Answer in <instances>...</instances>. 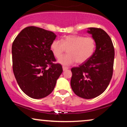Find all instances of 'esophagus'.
Returning <instances> with one entry per match:
<instances>
[{
	"instance_id": "34e87169",
	"label": "esophagus",
	"mask_w": 127,
	"mask_h": 127,
	"mask_svg": "<svg viewBox=\"0 0 127 127\" xmlns=\"http://www.w3.org/2000/svg\"><path fill=\"white\" fill-rule=\"evenodd\" d=\"M68 67H65V66H63V71H65L66 70L68 69Z\"/></svg>"
}]
</instances>
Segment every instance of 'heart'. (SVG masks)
Returning <instances> with one entry per match:
<instances>
[{
  "mask_svg": "<svg viewBox=\"0 0 127 127\" xmlns=\"http://www.w3.org/2000/svg\"><path fill=\"white\" fill-rule=\"evenodd\" d=\"M95 49V40L91 37L80 35H68L62 42L54 40L51 44V49L57 59H60L67 50L68 54L59 60L62 64L68 65L76 62L81 64L87 62L93 55Z\"/></svg>",
  "mask_w": 127,
  "mask_h": 127,
  "instance_id": "1",
  "label": "heart"
}]
</instances>
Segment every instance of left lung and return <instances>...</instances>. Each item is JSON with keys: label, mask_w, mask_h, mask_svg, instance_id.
I'll use <instances>...</instances> for the list:
<instances>
[{"label": "left lung", "mask_w": 127, "mask_h": 127, "mask_svg": "<svg viewBox=\"0 0 127 127\" xmlns=\"http://www.w3.org/2000/svg\"><path fill=\"white\" fill-rule=\"evenodd\" d=\"M88 30L95 40V52L87 62L71 69L72 90L85 99L95 98L106 90L113 75L115 57L113 43L107 33L98 28Z\"/></svg>", "instance_id": "1"}]
</instances>
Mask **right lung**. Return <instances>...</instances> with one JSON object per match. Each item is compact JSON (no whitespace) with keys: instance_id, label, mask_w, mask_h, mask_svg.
<instances>
[{"instance_id":"1","label":"right lung","mask_w":127,"mask_h":127,"mask_svg":"<svg viewBox=\"0 0 127 127\" xmlns=\"http://www.w3.org/2000/svg\"><path fill=\"white\" fill-rule=\"evenodd\" d=\"M56 35L34 26L26 27L18 34L12 46V68L19 87L31 98H44L52 93L63 72L56 61L51 44Z\"/></svg>"}]
</instances>
